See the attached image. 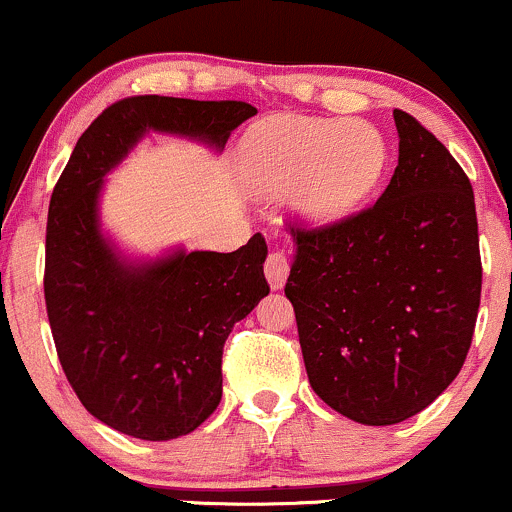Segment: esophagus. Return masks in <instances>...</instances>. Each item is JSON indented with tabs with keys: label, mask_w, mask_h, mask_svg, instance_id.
Listing matches in <instances>:
<instances>
[{
	"label": "esophagus",
	"mask_w": 512,
	"mask_h": 512,
	"mask_svg": "<svg viewBox=\"0 0 512 512\" xmlns=\"http://www.w3.org/2000/svg\"><path fill=\"white\" fill-rule=\"evenodd\" d=\"M288 273H290L288 258H285L283 251H273V254L266 258L268 285H271L273 290H280L285 285V280H288Z\"/></svg>",
	"instance_id": "esophagus-1"
}]
</instances>
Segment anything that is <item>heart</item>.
<instances>
[{
  "instance_id": "heart-1",
  "label": "heart",
  "mask_w": 512,
  "mask_h": 512,
  "mask_svg": "<svg viewBox=\"0 0 512 512\" xmlns=\"http://www.w3.org/2000/svg\"><path fill=\"white\" fill-rule=\"evenodd\" d=\"M246 166L263 195L293 192L295 207L317 227L351 217L381 185L388 144L361 119L288 114L246 139Z\"/></svg>"
}]
</instances>
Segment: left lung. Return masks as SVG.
<instances>
[{
  "instance_id": "left-lung-1",
  "label": "left lung",
  "mask_w": 512,
  "mask_h": 512,
  "mask_svg": "<svg viewBox=\"0 0 512 512\" xmlns=\"http://www.w3.org/2000/svg\"><path fill=\"white\" fill-rule=\"evenodd\" d=\"M398 166L368 210L293 229L285 298L307 378L339 415L398 425L464 366L481 302L474 190L452 153L393 109Z\"/></svg>"
}]
</instances>
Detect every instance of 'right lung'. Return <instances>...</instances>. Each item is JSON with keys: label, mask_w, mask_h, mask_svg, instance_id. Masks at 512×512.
Listing matches in <instances>:
<instances>
[{"label": "right lung", "mask_w": 512, "mask_h": 512, "mask_svg": "<svg viewBox=\"0 0 512 512\" xmlns=\"http://www.w3.org/2000/svg\"><path fill=\"white\" fill-rule=\"evenodd\" d=\"M256 109L141 95L107 107L80 136L48 207V322L80 403L112 430L148 442L190 434L222 400V346L268 295L266 239L232 254L131 258L102 229L104 180L148 134L222 153Z\"/></svg>", "instance_id": "obj_1"}]
</instances>
